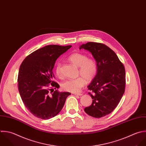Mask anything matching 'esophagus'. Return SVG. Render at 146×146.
I'll return each mask as SVG.
<instances>
[{
  "label": "esophagus",
  "mask_w": 146,
  "mask_h": 146,
  "mask_svg": "<svg viewBox=\"0 0 146 146\" xmlns=\"http://www.w3.org/2000/svg\"><path fill=\"white\" fill-rule=\"evenodd\" d=\"M73 94H74L75 96H82V94H81V93H74Z\"/></svg>",
  "instance_id": "34e87169"
}]
</instances>
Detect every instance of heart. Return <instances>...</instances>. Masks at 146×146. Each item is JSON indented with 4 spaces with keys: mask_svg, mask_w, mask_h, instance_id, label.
Here are the masks:
<instances>
[{
    "mask_svg": "<svg viewBox=\"0 0 146 146\" xmlns=\"http://www.w3.org/2000/svg\"><path fill=\"white\" fill-rule=\"evenodd\" d=\"M68 60L73 64L79 68V74L83 77L66 80L62 84V88L66 91L77 93L85 84L86 81L84 78L88 82H90L94 79L97 72V65L94 60L88 58L87 55L80 53H75L71 54ZM55 72L58 77L61 78L62 77L61 64L60 63L56 65Z\"/></svg>",
    "mask_w": 146,
    "mask_h": 146,
    "instance_id": "1",
    "label": "heart"
}]
</instances>
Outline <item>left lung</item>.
<instances>
[{
	"label": "left lung",
	"instance_id": "left-lung-1",
	"mask_svg": "<svg viewBox=\"0 0 146 146\" xmlns=\"http://www.w3.org/2000/svg\"><path fill=\"white\" fill-rule=\"evenodd\" d=\"M80 49L89 51L96 61L97 74L88 86L93 92L92 105L84 109L86 114L101 118L111 113L119 103L125 90V69L116 53L101 43L88 42Z\"/></svg>",
	"mask_w": 146,
	"mask_h": 146
}]
</instances>
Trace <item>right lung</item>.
<instances>
[{
	"mask_svg": "<svg viewBox=\"0 0 146 146\" xmlns=\"http://www.w3.org/2000/svg\"><path fill=\"white\" fill-rule=\"evenodd\" d=\"M72 45H49L28 55L22 62L17 82L21 100L34 116L47 120L62 110L69 92H59V85L53 81V69L56 60Z\"/></svg>",
	"mask_w": 146,
	"mask_h": 146,
	"instance_id": "add662e5",
	"label": "right lung"
}]
</instances>
